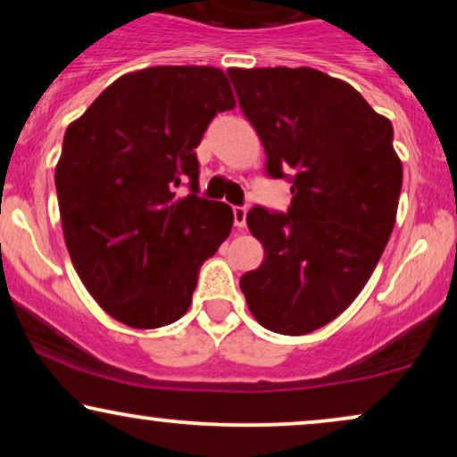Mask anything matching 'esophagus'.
I'll list each match as a JSON object with an SVG mask.
<instances>
[{
    "mask_svg": "<svg viewBox=\"0 0 457 457\" xmlns=\"http://www.w3.org/2000/svg\"><path fill=\"white\" fill-rule=\"evenodd\" d=\"M233 218H235V227L237 228H245V220H247V210L245 208H241V205H235Z\"/></svg>",
    "mask_w": 457,
    "mask_h": 457,
    "instance_id": "1",
    "label": "esophagus"
}]
</instances>
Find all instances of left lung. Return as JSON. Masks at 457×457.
Listing matches in <instances>:
<instances>
[{"mask_svg": "<svg viewBox=\"0 0 457 457\" xmlns=\"http://www.w3.org/2000/svg\"><path fill=\"white\" fill-rule=\"evenodd\" d=\"M266 149V172L291 179L287 214L255 205L247 227L264 262L239 285L255 320L305 335L343 314L395 227L403 168L389 118L316 68H228Z\"/></svg>", "mask_w": 457, "mask_h": 457, "instance_id": "1", "label": "left lung"}]
</instances>
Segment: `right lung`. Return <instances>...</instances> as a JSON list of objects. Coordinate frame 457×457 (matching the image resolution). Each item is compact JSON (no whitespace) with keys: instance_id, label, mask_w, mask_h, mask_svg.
I'll list each match as a JSON object with an SVG mask.
<instances>
[{"instance_id":"add662e5","label":"right lung","mask_w":457,"mask_h":457,"mask_svg":"<svg viewBox=\"0 0 457 457\" xmlns=\"http://www.w3.org/2000/svg\"><path fill=\"white\" fill-rule=\"evenodd\" d=\"M235 105L220 68L152 66L122 74L68 124L55 166L64 241L87 291L118 322H177L199 268L230 235V205L197 197L195 147ZM183 179L192 193L177 198Z\"/></svg>"}]
</instances>
